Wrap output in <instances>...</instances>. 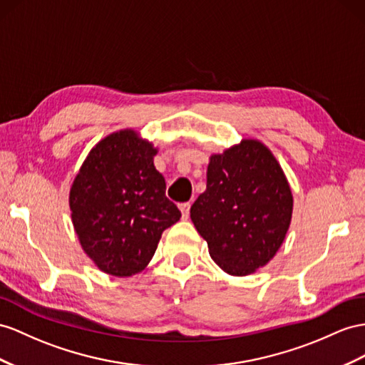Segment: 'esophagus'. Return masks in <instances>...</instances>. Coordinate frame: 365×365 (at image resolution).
I'll list each match as a JSON object with an SVG mask.
<instances>
[{
    "label": "esophagus",
    "mask_w": 365,
    "mask_h": 365,
    "mask_svg": "<svg viewBox=\"0 0 365 365\" xmlns=\"http://www.w3.org/2000/svg\"><path fill=\"white\" fill-rule=\"evenodd\" d=\"M179 208L182 211V217L183 219H188L190 217V208H191V203L186 202V203H180Z\"/></svg>",
    "instance_id": "obj_1"
}]
</instances>
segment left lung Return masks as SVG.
<instances>
[{
	"mask_svg": "<svg viewBox=\"0 0 365 365\" xmlns=\"http://www.w3.org/2000/svg\"><path fill=\"white\" fill-rule=\"evenodd\" d=\"M293 195L282 168L257 140L210 158L207 190L191 207V220L210 256L231 276L267 265L292 222Z\"/></svg>",
	"mask_w": 365,
	"mask_h": 365,
	"instance_id": "1",
	"label": "left lung"
}]
</instances>
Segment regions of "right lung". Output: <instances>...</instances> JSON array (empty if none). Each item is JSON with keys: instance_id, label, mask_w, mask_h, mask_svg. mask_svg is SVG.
<instances>
[{"instance_id": "right-lung-1", "label": "right lung", "mask_w": 365, "mask_h": 365, "mask_svg": "<svg viewBox=\"0 0 365 365\" xmlns=\"http://www.w3.org/2000/svg\"><path fill=\"white\" fill-rule=\"evenodd\" d=\"M157 149L135 130H118L92 148L69 194L72 223L101 272L126 277L153 259L162 232L180 219L155 170Z\"/></svg>"}]
</instances>
